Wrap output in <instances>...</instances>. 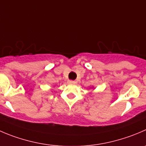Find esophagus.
I'll list each match as a JSON object with an SVG mask.
<instances>
[{
  "label": "esophagus",
  "instance_id": "34e87169",
  "mask_svg": "<svg viewBox=\"0 0 146 146\" xmlns=\"http://www.w3.org/2000/svg\"><path fill=\"white\" fill-rule=\"evenodd\" d=\"M68 83H69V84L73 85V84H76V81H74V80H69V81H68Z\"/></svg>",
  "mask_w": 146,
  "mask_h": 146
}]
</instances>
